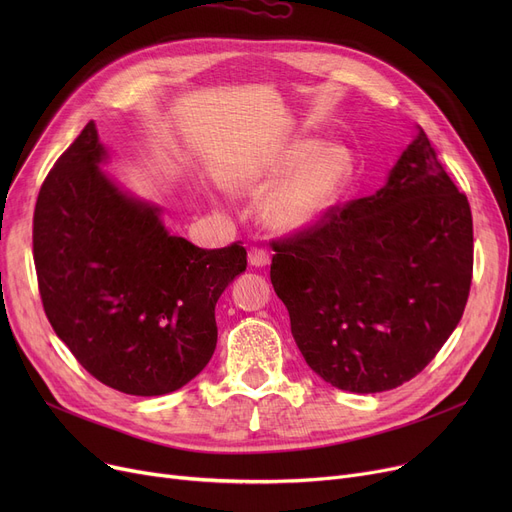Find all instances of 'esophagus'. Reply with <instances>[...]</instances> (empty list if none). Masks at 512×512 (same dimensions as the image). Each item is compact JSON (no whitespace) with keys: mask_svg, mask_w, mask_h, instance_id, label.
<instances>
[{"mask_svg":"<svg viewBox=\"0 0 512 512\" xmlns=\"http://www.w3.org/2000/svg\"><path fill=\"white\" fill-rule=\"evenodd\" d=\"M270 261H272L270 251H265L261 247H251L249 249V263L253 267H265V265H270Z\"/></svg>","mask_w":512,"mask_h":512,"instance_id":"1","label":"esophagus"}]
</instances>
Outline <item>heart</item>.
<instances>
[{
    "mask_svg": "<svg viewBox=\"0 0 512 512\" xmlns=\"http://www.w3.org/2000/svg\"><path fill=\"white\" fill-rule=\"evenodd\" d=\"M357 178L355 151L317 137H290L267 147L226 176L234 191L261 193L267 228L299 234L315 228L344 201Z\"/></svg>",
    "mask_w": 512,
    "mask_h": 512,
    "instance_id": "1",
    "label": "heart"
}]
</instances>
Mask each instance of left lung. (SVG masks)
Masks as SVG:
<instances>
[{
	"mask_svg": "<svg viewBox=\"0 0 512 512\" xmlns=\"http://www.w3.org/2000/svg\"><path fill=\"white\" fill-rule=\"evenodd\" d=\"M274 251L270 278L307 365L340 390L384 392L423 371L463 317L471 207L417 126L380 191Z\"/></svg>",
	"mask_w": 512,
	"mask_h": 512,
	"instance_id": "1",
	"label": "left lung"
}]
</instances>
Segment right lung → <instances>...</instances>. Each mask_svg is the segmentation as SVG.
Here are the masks:
<instances>
[{
    "label": "right lung",
    "instance_id": "obj_1",
    "mask_svg": "<svg viewBox=\"0 0 512 512\" xmlns=\"http://www.w3.org/2000/svg\"><path fill=\"white\" fill-rule=\"evenodd\" d=\"M95 122L47 174L33 218L39 292L53 332L101 384L132 396L182 388L209 363L215 303L247 249H199L99 164Z\"/></svg>",
    "mask_w": 512,
    "mask_h": 512
}]
</instances>
